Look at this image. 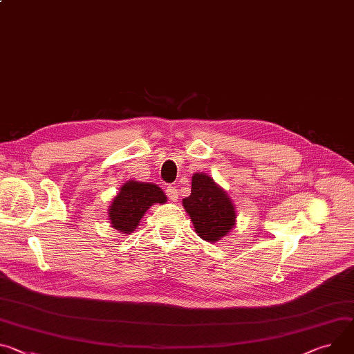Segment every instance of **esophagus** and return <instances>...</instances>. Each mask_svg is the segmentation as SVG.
Here are the masks:
<instances>
[{"instance_id": "obj_1", "label": "esophagus", "mask_w": 354, "mask_h": 354, "mask_svg": "<svg viewBox=\"0 0 354 354\" xmlns=\"http://www.w3.org/2000/svg\"><path fill=\"white\" fill-rule=\"evenodd\" d=\"M167 195H168V198H169V201H172V202H176L178 201V189L175 187V186H168L167 187Z\"/></svg>"}]
</instances>
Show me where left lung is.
<instances>
[{
  "instance_id": "left-lung-1",
  "label": "left lung",
  "mask_w": 354,
  "mask_h": 354,
  "mask_svg": "<svg viewBox=\"0 0 354 354\" xmlns=\"http://www.w3.org/2000/svg\"><path fill=\"white\" fill-rule=\"evenodd\" d=\"M182 205L201 239L216 243L227 236L236 224V207L226 192L209 175L192 176L190 196Z\"/></svg>"
}]
</instances>
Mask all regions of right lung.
Returning a JSON list of instances; mask_svg holds the SVG:
<instances>
[{"label":"right lung","mask_w":354,"mask_h":354,"mask_svg":"<svg viewBox=\"0 0 354 354\" xmlns=\"http://www.w3.org/2000/svg\"><path fill=\"white\" fill-rule=\"evenodd\" d=\"M164 190L153 183L138 180L125 182L109 209L111 227L122 234L133 233L145 212L155 203H165Z\"/></svg>","instance_id":"1"}]
</instances>
